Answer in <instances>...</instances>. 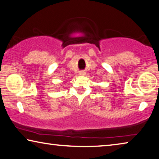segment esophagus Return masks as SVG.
Masks as SVG:
<instances>
[{"instance_id": "obj_1", "label": "esophagus", "mask_w": 159, "mask_h": 159, "mask_svg": "<svg viewBox=\"0 0 159 159\" xmlns=\"http://www.w3.org/2000/svg\"><path fill=\"white\" fill-rule=\"evenodd\" d=\"M79 75H85V72L84 71V70H82V71H80L79 73Z\"/></svg>"}]
</instances>
